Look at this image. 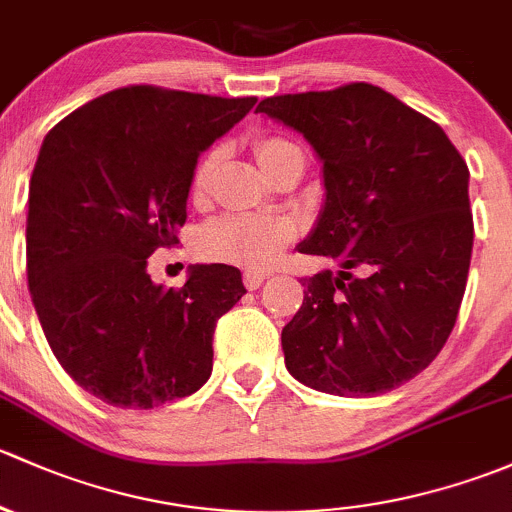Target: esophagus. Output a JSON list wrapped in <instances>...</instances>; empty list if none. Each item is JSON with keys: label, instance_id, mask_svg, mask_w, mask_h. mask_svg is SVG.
I'll return each mask as SVG.
<instances>
[{"label": "esophagus", "instance_id": "esophagus-1", "mask_svg": "<svg viewBox=\"0 0 512 512\" xmlns=\"http://www.w3.org/2000/svg\"><path fill=\"white\" fill-rule=\"evenodd\" d=\"M268 278V273H263V271H246L244 273V283H246V288H249V291H256V288H261V283L266 281Z\"/></svg>", "mask_w": 512, "mask_h": 512}]
</instances>
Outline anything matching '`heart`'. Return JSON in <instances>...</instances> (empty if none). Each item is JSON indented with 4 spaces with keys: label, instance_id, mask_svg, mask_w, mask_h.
<instances>
[{
    "label": "heart",
    "instance_id": "obj_1",
    "mask_svg": "<svg viewBox=\"0 0 512 512\" xmlns=\"http://www.w3.org/2000/svg\"><path fill=\"white\" fill-rule=\"evenodd\" d=\"M293 142L281 135H261L254 142L256 160L261 170L276 165L278 157L293 150ZM217 150L207 152L197 162L192 175V194L202 197L212 182L214 167H217ZM293 226L291 221L278 217H251V214H236V217H221L202 231V251L212 258L241 263L249 268H263L273 263L283 246L291 241Z\"/></svg>",
    "mask_w": 512,
    "mask_h": 512
}]
</instances>
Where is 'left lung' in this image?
<instances>
[{
	"label": "left lung",
	"mask_w": 512,
	"mask_h": 512,
	"mask_svg": "<svg viewBox=\"0 0 512 512\" xmlns=\"http://www.w3.org/2000/svg\"><path fill=\"white\" fill-rule=\"evenodd\" d=\"M258 113L303 135L325 199L300 254L337 271L305 278L283 328L286 367L337 397L397 389L434 362L466 291L468 167L444 130L370 83L273 96Z\"/></svg>",
	"instance_id": "left-lung-1"
}]
</instances>
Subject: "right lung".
<instances>
[{
    "label": "right lung",
    "instance_id": "right-lung-1",
    "mask_svg": "<svg viewBox=\"0 0 512 512\" xmlns=\"http://www.w3.org/2000/svg\"><path fill=\"white\" fill-rule=\"evenodd\" d=\"M256 98L130 86L63 118L36 157L26 276L41 330L78 387L123 409L197 392L212 374L217 320L246 293L226 263L152 283L147 258L175 246L197 157Z\"/></svg>",
    "mask_w": 512,
    "mask_h": 512
}]
</instances>
